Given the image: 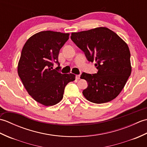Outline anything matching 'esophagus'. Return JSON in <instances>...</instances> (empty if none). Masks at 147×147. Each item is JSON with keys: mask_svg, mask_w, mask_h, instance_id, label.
I'll use <instances>...</instances> for the list:
<instances>
[{"mask_svg": "<svg viewBox=\"0 0 147 147\" xmlns=\"http://www.w3.org/2000/svg\"><path fill=\"white\" fill-rule=\"evenodd\" d=\"M80 78V74H77V75H76V80H79Z\"/></svg>", "mask_w": 147, "mask_h": 147, "instance_id": "1", "label": "esophagus"}]
</instances>
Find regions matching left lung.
<instances>
[{"mask_svg":"<svg viewBox=\"0 0 147 147\" xmlns=\"http://www.w3.org/2000/svg\"><path fill=\"white\" fill-rule=\"evenodd\" d=\"M71 38L90 62H95V74L83 73L88 83L83 91L88 101L103 104L114 99L123 89L131 73L128 46L113 31L105 27L72 33Z\"/></svg>","mask_w":147,"mask_h":147,"instance_id":"1","label":"left lung"}]
</instances>
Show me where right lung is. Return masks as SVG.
Masks as SVG:
<instances>
[{
    "instance_id": "1",
    "label": "right lung",
    "mask_w": 147,
    "mask_h": 147,
    "mask_svg": "<svg viewBox=\"0 0 147 147\" xmlns=\"http://www.w3.org/2000/svg\"><path fill=\"white\" fill-rule=\"evenodd\" d=\"M69 33L43 31L32 36L22 49L18 73L24 88L37 102L45 106L57 104L63 98L65 86L75 80L72 73L62 74L58 56ZM58 64L53 69V62Z\"/></svg>"
}]
</instances>
